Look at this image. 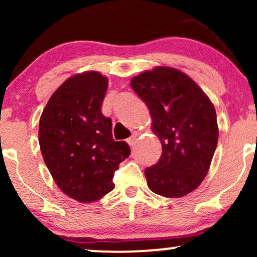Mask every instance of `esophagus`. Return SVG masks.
I'll return each instance as SVG.
<instances>
[{
    "label": "esophagus",
    "instance_id": "1",
    "mask_svg": "<svg viewBox=\"0 0 257 257\" xmlns=\"http://www.w3.org/2000/svg\"><path fill=\"white\" fill-rule=\"evenodd\" d=\"M137 140H138V135L137 134H133L131 138L126 139V143H128L129 146L133 147V146L135 145V143H137Z\"/></svg>",
    "mask_w": 257,
    "mask_h": 257
}]
</instances>
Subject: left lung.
Wrapping results in <instances>:
<instances>
[{"label":"left lung","instance_id":"obj_1","mask_svg":"<svg viewBox=\"0 0 257 257\" xmlns=\"http://www.w3.org/2000/svg\"><path fill=\"white\" fill-rule=\"evenodd\" d=\"M145 101L152 131L162 144L157 164L145 169L152 192L168 198L196 190L208 174L217 146L216 112L204 91L184 72L158 66L132 78Z\"/></svg>","mask_w":257,"mask_h":257}]
</instances>
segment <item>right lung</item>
Returning <instances> with one entry per match:
<instances>
[{"label": "right lung", "mask_w": 257, "mask_h": 257, "mask_svg": "<svg viewBox=\"0 0 257 257\" xmlns=\"http://www.w3.org/2000/svg\"><path fill=\"white\" fill-rule=\"evenodd\" d=\"M107 77L87 71L67 78L47 102L38 141L44 163L65 194L91 203L114 188L113 174L131 155L112 138L111 118L101 113Z\"/></svg>", "instance_id": "add662e5"}]
</instances>
